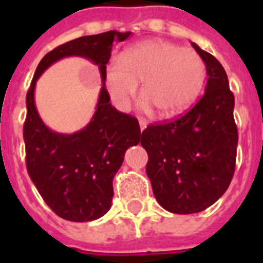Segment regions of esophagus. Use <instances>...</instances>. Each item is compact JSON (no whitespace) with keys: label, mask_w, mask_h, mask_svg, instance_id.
I'll use <instances>...</instances> for the list:
<instances>
[{"label":"esophagus","mask_w":263,"mask_h":263,"mask_svg":"<svg viewBox=\"0 0 263 263\" xmlns=\"http://www.w3.org/2000/svg\"><path fill=\"white\" fill-rule=\"evenodd\" d=\"M139 127H140V131L143 132L144 129L147 128V123H146L143 119H139Z\"/></svg>","instance_id":"esophagus-1"}]
</instances>
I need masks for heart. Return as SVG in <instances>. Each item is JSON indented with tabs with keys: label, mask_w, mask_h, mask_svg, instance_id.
Instances as JSON below:
<instances>
[{
	"label": "heart",
	"mask_w": 263,
	"mask_h": 263,
	"mask_svg": "<svg viewBox=\"0 0 263 263\" xmlns=\"http://www.w3.org/2000/svg\"><path fill=\"white\" fill-rule=\"evenodd\" d=\"M121 59H111L106 67L105 83L119 110H125L142 83L140 109H156L168 119L195 102L203 88L206 65L192 49H183L169 41L153 39L128 49Z\"/></svg>",
	"instance_id": "heart-1"
}]
</instances>
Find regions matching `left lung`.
Wrapping results in <instances>:
<instances>
[{"label":"left lung","instance_id":"1","mask_svg":"<svg viewBox=\"0 0 263 263\" xmlns=\"http://www.w3.org/2000/svg\"><path fill=\"white\" fill-rule=\"evenodd\" d=\"M203 59L208 83L191 110L172 123L150 125L140 143L157 202L175 214L199 213L224 195L235 172V98L218 60L191 42Z\"/></svg>","mask_w":263,"mask_h":263}]
</instances>
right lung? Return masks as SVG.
I'll use <instances>...</instances> for the list:
<instances>
[{"label": "right lung", "mask_w": 263, "mask_h": 263, "mask_svg": "<svg viewBox=\"0 0 263 263\" xmlns=\"http://www.w3.org/2000/svg\"><path fill=\"white\" fill-rule=\"evenodd\" d=\"M131 32L107 31L69 41L38 64L27 92L23 138L27 171L46 204L64 220L86 222L105 216L111 206L113 177L124 154L140 140L138 120L111 106L105 87L106 64L115 42ZM65 57H83L99 67L103 87L90 123L73 134H60L43 123L34 105V86L47 67Z\"/></svg>", "instance_id": "1"}]
</instances>
